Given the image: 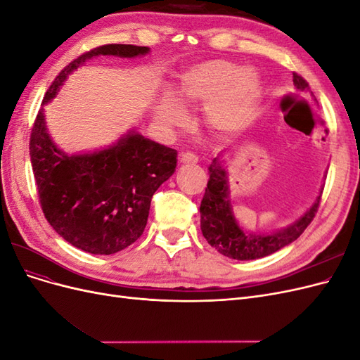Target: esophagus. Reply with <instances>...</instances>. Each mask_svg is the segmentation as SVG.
<instances>
[{
	"label": "esophagus",
	"mask_w": 360,
	"mask_h": 360,
	"mask_svg": "<svg viewBox=\"0 0 360 360\" xmlns=\"http://www.w3.org/2000/svg\"><path fill=\"white\" fill-rule=\"evenodd\" d=\"M180 162L181 163H197L198 158H197V155L191 153V151H183V153L180 155Z\"/></svg>",
	"instance_id": "34e87169"
}]
</instances>
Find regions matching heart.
Returning a JSON list of instances; mask_svg holds the SVG:
<instances>
[{"instance_id":"b5f03b06","label":"heart","mask_w":360,"mask_h":360,"mask_svg":"<svg viewBox=\"0 0 360 360\" xmlns=\"http://www.w3.org/2000/svg\"><path fill=\"white\" fill-rule=\"evenodd\" d=\"M179 97L186 105H204L205 122L213 130L231 135L245 129L257 114L261 99L258 76L225 60L204 61L183 75ZM168 127L186 122V111L168 102L162 114Z\"/></svg>"}]
</instances>
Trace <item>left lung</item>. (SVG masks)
I'll return each mask as SVG.
<instances>
[{"mask_svg":"<svg viewBox=\"0 0 360 360\" xmlns=\"http://www.w3.org/2000/svg\"><path fill=\"white\" fill-rule=\"evenodd\" d=\"M292 82L300 91L309 90V84L296 72L292 73ZM209 176L210 179L207 183L200 207L201 231L209 245L228 258L240 261L257 259L274 254L281 248L290 245L312 222L321 201L320 193L311 209L299 221L288 228H284V230L274 234L245 233L233 214L231 202L228 198L226 172L219 160V156L214 158L210 163Z\"/></svg>","mask_w":360,"mask_h":360,"instance_id":"obj_1","label":"left lung"}]
</instances>
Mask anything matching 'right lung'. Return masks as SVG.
<instances>
[{"instance_id":"1","label":"right lung","mask_w":360,"mask_h":360,"mask_svg":"<svg viewBox=\"0 0 360 360\" xmlns=\"http://www.w3.org/2000/svg\"><path fill=\"white\" fill-rule=\"evenodd\" d=\"M147 52V46L115 43L84 52L56 76L41 103L56 97L69 73L86 60L132 58ZM30 158L46 221L64 240L96 255L115 254L138 240L151 198L177 167L176 150L136 132L110 148L68 156L51 141L41 111L31 129Z\"/></svg>"}]
</instances>
